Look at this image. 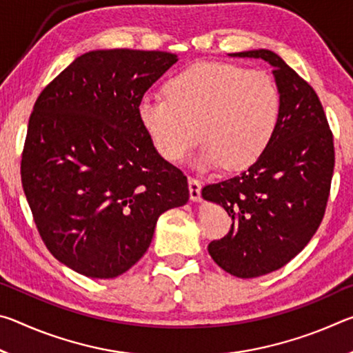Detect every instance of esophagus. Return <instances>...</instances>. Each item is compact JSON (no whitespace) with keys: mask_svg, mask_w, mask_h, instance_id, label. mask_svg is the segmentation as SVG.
<instances>
[{"mask_svg":"<svg viewBox=\"0 0 353 353\" xmlns=\"http://www.w3.org/2000/svg\"><path fill=\"white\" fill-rule=\"evenodd\" d=\"M188 188H190V198L193 201L201 199V181L196 177H188Z\"/></svg>","mask_w":353,"mask_h":353,"instance_id":"obj_1","label":"esophagus"}]
</instances>
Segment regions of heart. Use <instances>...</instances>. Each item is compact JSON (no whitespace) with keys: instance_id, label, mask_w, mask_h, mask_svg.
<instances>
[{"instance_id":"heart-1","label":"heart","mask_w":353,"mask_h":353,"mask_svg":"<svg viewBox=\"0 0 353 353\" xmlns=\"http://www.w3.org/2000/svg\"><path fill=\"white\" fill-rule=\"evenodd\" d=\"M280 112L270 74L229 62L191 65L166 83V94H145L139 104L143 128L168 162H182L201 137L207 141L202 168L252 165L276 135Z\"/></svg>"}]
</instances>
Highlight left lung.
<instances>
[{"label": "left lung", "mask_w": 353, "mask_h": 353, "mask_svg": "<svg viewBox=\"0 0 353 353\" xmlns=\"http://www.w3.org/2000/svg\"><path fill=\"white\" fill-rule=\"evenodd\" d=\"M230 56L271 63L282 98L276 135L256 162L202 188L232 218L229 234L208 244V254L232 276L252 279L280 270L316 234L330 196L334 146L319 97L276 52Z\"/></svg>", "instance_id": "8db88e82"}]
</instances>
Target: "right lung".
I'll return each mask as SVG.
<instances>
[{"instance_id": "obj_1", "label": "right lung", "mask_w": 353, "mask_h": 353, "mask_svg": "<svg viewBox=\"0 0 353 353\" xmlns=\"http://www.w3.org/2000/svg\"><path fill=\"white\" fill-rule=\"evenodd\" d=\"M176 62L165 51H90L35 101L23 190L48 250L82 276L126 272L160 214L190 198L187 176L160 157L139 118L140 99Z\"/></svg>"}]
</instances>
